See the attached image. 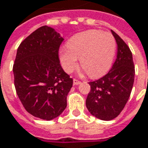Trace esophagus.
<instances>
[{
	"instance_id": "esophagus-1",
	"label": "esophagus",
	"mask_w": 148,
	"mask_h": 148,
	"mask_svg": "<svg viewBox=\"0 0 148 148\" xmlns=\"http://www.w3.org/2000/svg\"><path fill=\"white\" fill-rule=\"evenodd\" d=\"M79 84H81V82H80V81H78L77 79H74V80H73V85L77 86V85H79Z\"/></svg>"
}]
</instances>
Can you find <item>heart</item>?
Wrapping results in <instances>:
<instances>
[{
    "label": "heart",
    "instance_id": "1",
    "mask_svg": "<svg viewBox=\"0 0 148 148\" xmlns=\"http://www.w3.org/2000/svg\"><path fill=\"white\" fill-rule=\"evenodd\" d=\"M115 50L116 42L110 34L87 30L74 35L67 42V48L60 50V62L66 73H71L80 59L89 77L97 78L109 71Z\"/></svg>",
    "mask_w": 148,
    "mask_h": 148
}]
</instances>
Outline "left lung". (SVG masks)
<instances>
[{
    "label": "left lung",
    "mask_w": 148,
    "mask_h": 148,
    "mask_svg": "<svg viewBox=\"0 0 148 148\" xmlns=\"http://www.w3.org/2000/svg\"><path fill=\"white\" fill-rule=\"evenodd\" d=\"M118 45L117 58L105 76L89 82L90 90L86 100L89 112L95 118L109 121L123 110L130 96L134 82L133 55L121 38L111 30Z\"/></svg>",
    "instance_id": "left-lung-1"
}]
</instances>
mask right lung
Returning a JSON list of instances; mask_svg holds the SVG:
<instances>
[{"label": "right lung", "instance_id": "obj_1", "mask_svg": "<svg viewBox=\"0 0 148 148\" xmlns=\"http://www.w3.org/2000/svg\"><path fill=\"white\" fill-rule=\"evenodd\" d=\"M62 37L47 25L20 43L13 66L14 87L28 113L44 120L58 117L66 107L73 81L60 65Z\"/></svg>", "mask_w": 148, "mask_h": 148}]
</instances>
